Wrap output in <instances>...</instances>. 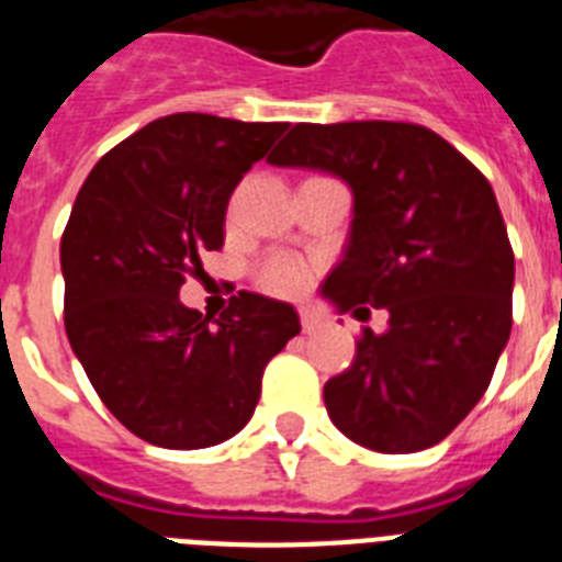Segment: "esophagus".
I'll return each instance as SVG.
<instances>
[{"mask_svg":"<svg viewBox=\"0 0 562 562\" xmlns=\"http://www.w3.org/2000/svg\"><path fill=\"white\" fill-rule=\"evenodd\" d=\"M299 318H302V330H304V334H313V330H316V327L322 325V318H318L316 313H313V310H302V313H299Z\"/></svg>","mask_w":562,"mask_h":562,"instance_id":"obj_1","label":"esophagus"}]
</instances>
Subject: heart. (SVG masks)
I'll list each match as a JSON object with an SVG mask.
<instances>
[{"instance_id":"heart-1","label":"heart","mask_w":562,"mask_h":562,"mask_svg":"<svg viewBox=\"0 0 562 562\" xmlns=\"http://www.w3.org/2000/svg\"><path fill=\"white\" fill-rule=\"evenodd\" d=\"M255 284L272 295H299L310 284V269L293 255H269L255 269Z\"/></svg>"}]
</instances>
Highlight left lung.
<instances>
[{"label": "left lung", "instance_id": "1", "mask_svg": "<svg viewBox=\"0 0 562 562\" xmlns=\"http://www.w3.org/2000/svg\"><path fill=\"white\" fill-rule=\"evenodd\" d=\"M272 165L330 170L353 191L351 240L325 295L389 327L325 383L339 432L376 452L443 441L491 385L514 325V249L491 182L408 121L295 124Z\"/></svg>", "mask_w": 562, "mask_h": 562}]
</instances>
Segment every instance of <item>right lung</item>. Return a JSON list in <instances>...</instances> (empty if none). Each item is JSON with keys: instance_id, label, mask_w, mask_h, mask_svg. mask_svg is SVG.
<instances>
[{"instance_id": "obj_1", "label": "right lung", "mask_w": 562, "mask_h": 562, "mask_svg": "<svg viewBox=\"0 0 562 562\" xmlns=\"http://www.w3.org/2000/svg\"><path fill=\"white\" fill-rule=\"evenodd\" d=\"M286 124L177 112L103 154L63 228V322L89 383L142 441L200 450L249 424L263 368L302 325L240 293L220 318L179 302L223 246L232 191Z\"/></svg>"}]
</instances>
